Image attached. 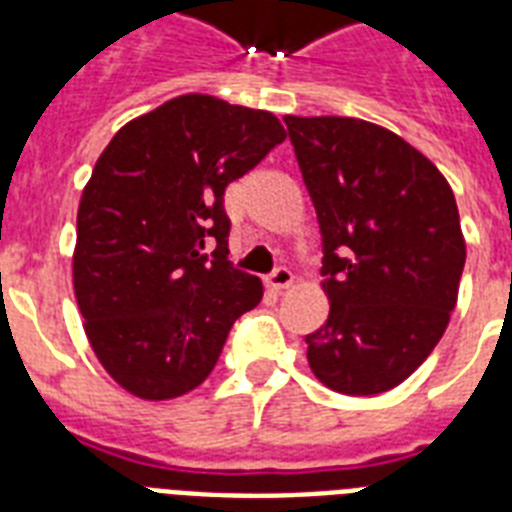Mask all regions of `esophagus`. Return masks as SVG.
I'll use <instances>...</instances> for the list:
<instances>
[{
  "label": "esophagus",
  "mask_w": 512,
  "mask_h": 512,
  "mask_svg": "<svg viewBox=\"0 0 512 512\" xmlns=\"http://www.w3.org/2000/svg\"><path fill=\"white\" fill-rule=\"evenodd\" d=\"M292 281H295V276H292V271H289V268H284V265H281V268H276V271H273L271 276L265 279V284H268V287H271V289H276V292H281V289H289V287H292Z\"/></svg>",
  "instance_id": "1"
}]
</instances>
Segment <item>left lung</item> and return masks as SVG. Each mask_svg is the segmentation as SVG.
Listing matches in <instances>:
<instances>
[{"mask_svg":"<svg viewBox=\"0 0 512 512\" xmlns=\"http://www.w3.org/2000/svg\"><path fill=\"white\" fill-rule=\"evenodd\" d=\"M321 228L329 319L305 337L327 388L374 396L430 356L465 268L460 212L436 164L350 116H284Z\"/></svg>","mask_w":512,"mask_h":512,"instance_id":"8db88e82","label":"left lung"}]
</instances>
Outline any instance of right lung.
<instances>
[{"instance_id":"obj_1","label":"right lung","mask_w":512,"mask_h":512,"mask_svg":"<svg viewBox=\"0 0 512 512\" xmlns=\"http://www.w3.org/2000/svg\"><path fill=\"white\" fill-rule=\"evenodd\" d=\"M284 138L271 111L193 92L100 154L76 215L74 292L95 356L132 396L201 385L233 321L263 300V281L228 260L223 196Z\"/></svg>"}]
</instances>
